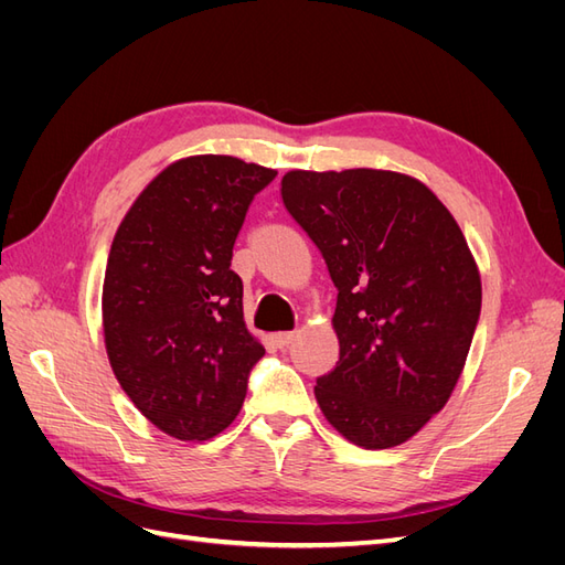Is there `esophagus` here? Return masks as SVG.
Instances as JSON below:
<instances>
[{
	"label": "esophagus",
	"instance_id": "1",
	"mask_svg": "<svg viewBox=\"0 0 565 565\" xmlns=\"http://www.w3.org/2000/svg\"><path fill=\"white\" fill-rule=\"evenodd\" d=\"M295 339H297V332H278V334H276V344H278L280 349H285V347L292 344Z\"/></svg>",
	"mask_w": 565,
	"mask_h": 565
}]
</instances>
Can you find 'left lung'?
Returning <instances> with one entry per match:
<instances>
[{
    "label": "left lung",
    "instance_id": "obj_1",
    "mask_svg": "<svg viewBox=\"0 0 565 565\" xmlns=\"http://www.w3.org/2000/svg\"><path fill=\"white\" fill-rule=\"evenodd\" d=\"M282 204L337 287V367L322 415L367 450L401 446L443 405L481 316V276L457 221L422 181L382 169L287 172Z\"/></svg>",
    "mask_w": 565,
    "mask_h": 565
}]
</instances>
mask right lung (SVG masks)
<instances>
[{
	"label": "right lung",
	"instance_id": "obj_1",
	"mask_svg": "<svg viewBox=\"0 0 565 565\" xmlns=\"http://www.w3.org/2000/svg\"><path fill=\"white\" fill-rule=\"evenodd\" d=\"M276 169L231 156L169 164L119 224L104 280V334L119 386L179 440H207L241 413L266 349L243 320L235 237Z\"/></svg>",
	"mask_w": 565,
	"mask_h": 565
}]
</instances>
